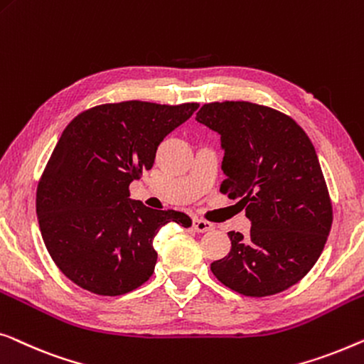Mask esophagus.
Listing matches in <instances>:
<instances>
[{"instance_id": "34e87169", "label": "esophagus", "mask_w": 364, "mask_h": 364, "mask_svg": "<svg viewBox=\"0 0 364 364\" xmlns=\"http://www.w3.org/2000/svg\"><path fill=\"white\" fill-rule=\"evenodd\" d=\"M193 228H194V231H198V232H208V231H213V224L209 223V221H204V219H194L193 221Z\"/></svg>"}]
</instances>
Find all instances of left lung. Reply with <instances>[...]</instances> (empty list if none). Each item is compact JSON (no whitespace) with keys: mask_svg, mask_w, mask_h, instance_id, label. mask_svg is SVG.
I'll use <instances>...</instances> for the list:
<instances>
[{"mask_svg":"<svg viewBox=\"0 0 364 364\" xmlns=\"http://www.w3.org/2000/svg\"><path fill=\"white\" fill-rule=\"evenodd\" d=\"M221 135V193L239 198L250 234L228 232L231 252L213 274L237 294L267 296L304 279L333 221L328 189L310 138L294 119L250 102H213L196 114Z\"/></svg>","mask_w":364,"mask_h":364,"instance_id":"left-lung-1","label":"left lung"}]
</instances>
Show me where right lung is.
Returning a JSON list of instances; mask_svg holds the SVG:
<instances>
[{"mask_svg": "<svg viewBox=\"0 0 364 364\" xmlns=\"http://www.w3.org/2000/svg\"><path fill=\"white\" fill-rule=\"evenodd\" d=\"M198 104L129 100L82 112L60 135L36 193L46 249L65 277L97 295H124L155 272L153 239L184 213L146 208L129 186Z\"/></svg>", "mask_w": 364, "mask_h": 364, "instance_id": "right-lung-1", "label": "right lung"}]
</instances>
